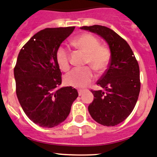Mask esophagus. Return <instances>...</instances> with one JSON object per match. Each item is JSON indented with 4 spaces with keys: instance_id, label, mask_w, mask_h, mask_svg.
<instances>
[{
    "instance_id": "obj_1",
    "label": "esophagus",
    "mask_w": 157,
    "mask_h": 157,
    "mask_svg": "<svg viewBox=\"0 0 157 157\" xmlns=\"http://www.w3.org/2000/svg\"><path fill=\"white\" fill-rule=\"evenodd\" d=\"M83 92H84V90H82V89H80V90H78V95H82L83 94Z\"/></svg>"
}]
</instances>
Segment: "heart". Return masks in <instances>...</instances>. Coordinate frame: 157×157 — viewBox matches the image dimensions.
Listing matches in <instances>:
<instances>
[{
    "label": "heart",
    "mask_w": 157,
    "mask_h": 157,
    "mask_svg": "<svg viewBox=\"0 0 157 157\" xmlns=\"http://www.w3.org/2000/svg\"><path fill=\"white\" fill-rule=\"evenodd\" d=\"M74 47L86 53L85 64L89 66L76 68L65 76V82L70 86L83 88L89 85L95 78L92 67L98 74L106 71L111 60V52L107 46L100 44L95 35L84 33L72 41ZM56 61L59 68L68 71L70 68V52L68 48L60 46L56 51Z\"/></svg>",
    "instance_id": "heart-1"
}]
</instances>
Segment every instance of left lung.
<instances>
[{"mask_svg":"<svg viewBox=\"0 0 157 157\" xmlns=\"http://www.w3.org/2000/svg\"><path fill=\"white\" fill-rule=\"evenodd\" d=\"M81 28L102 37L111 52L109 68L96 82L103 90H91L95 98L88 109L99 124L116 126L130 115L136 104L141 84L138 62L126 40L110 28L101 25Z\"/></svg>","mask_w":157,"mask_h":157,"instance_id":"left-lung-1","label":"left lung"}]
</instances>
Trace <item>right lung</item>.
I'll return each instance as SVG.
<instances>
[{
  "mask_svg": "<svg viewBox=\"0 0 157 157\" xmlns=\"http://www.w3.org/2000/svg\"><path fill=\"white\" fill-rule=\"evenodd\" d=\"M75 27L45 28L22 47L14 69L16 94L26 116L40 126L52 128L65 120L78 96L71 86L59 88L62 72L55 55Z\"/></svg>",
  "mask_w": 157,
  "mask_h": 157,
  "instance_id": "obj_1",
  "label": "right lung"
}]
</instances>
